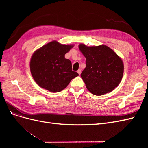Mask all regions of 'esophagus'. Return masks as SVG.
Here are the masks:
<instances>
[{
    "label": "esophagus",
    "instance_id": "34e87169",
    "mask_svg": "<svg viewBox=\"0 0 148 148\" xmlns=\"http://www.w3.org/2000/svg\"><path fill=\"white\" fill-rule=\"evenodd\" d=\"M77 72H78V73L79 75L81 74V73H82V70H81V69H79V70L77 71Z\"/></svg>",
    "mask_w": 148,
    "mask_h": 148
}]
</instances>
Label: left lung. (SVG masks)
I'll use <instances>...</instances> for the list:
<instances>
[{"label": "left lung", "instance_id": "8db88e82", "mask_svg": "<svg viewBox=\"0 0 148 148\" xmlns=\"http://www.w3.org/2000/svg\"><path fill=\"white\" fill-rule=\"evenodd\" d=\"M79 49L86 59L81 77L89 91L101 96L114 90L123 77L122 59L105 45L88 47L79 44Z\"/></svg>", "mask_w": 148, "mask_h": 148}]
</instances>
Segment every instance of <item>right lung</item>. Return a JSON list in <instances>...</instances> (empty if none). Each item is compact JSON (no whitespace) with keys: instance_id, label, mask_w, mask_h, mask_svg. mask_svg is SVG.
I'll use <instances>...</instances> for the list:
<instances>
[{"instance_id":"add662e5","label":"right lung","mask_w":148,"mask_h":148,"mask_svg":"<svg viewBox=\"0 0 148 148\" xmlns=\"http://www.w3.org/2000/svg\"><path fill=\"white\" fill-rule=\"evenodd\" d=\"M72 47L52 41L33 53L30 62V70L39 86L51 92H58L79 75L72 71L71 61L65 58V53Z\"/></svg>"}]
</instances>
